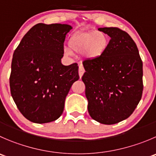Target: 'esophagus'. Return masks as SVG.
Wrapping results in <instances>:
<instances>
[{"label":"esophagus","mask_w":156,"mask_h":156,"mask_svg":"<svg viewBox=\"0 0 156 156\" xmlns=\"http://www.w3.org/2000/svg\"><path fill=\"white\" fill-rule=\"evenodd\" d=\"M84 72H85V71H84V67H83V66L82 65H80L79 69H78V74H79L80 78H81V77H82V75H84Z\"/></svg>","instance_id":"esophagus-1"}]
</instances>
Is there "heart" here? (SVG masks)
I'll use <instances>...</instances> for the list:
<instances>
[{"label":"heart","instance_id":"heart-1","mask_svg":"<svg viewBox=\"0 0 156 156\" xmlns=\"http://www.w3.org/2000/svg\"><path fill=\"white\" fill-rule=\"evenodd\" d=\"M108 46V37L102 32L78 31L69 38V49L65 48L64 52L66 55H72L73 52H82L84 58L94 60L101 58L105 53Z\"/></svg>","mask_w":156,"mask_h":156}]
</instances>
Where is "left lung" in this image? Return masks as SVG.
<instances>
[{"instance_id":"8db88e82","label":"left lung","mask_w":156,"mask_h":156,"mask_svg":"<svg viewBox=\"0 0 156 156\" xmlns=\"http://www.w3.org/2000/svg\"><path fill=\"white\" fill-rule=\"evenodd\" d=\"M98 30L110 37L105 53L83 62L87 110L91 118L111 125L126 120L143 94V62L138 48L126 32L117 27Z\"/></svg>"}]
</instances>
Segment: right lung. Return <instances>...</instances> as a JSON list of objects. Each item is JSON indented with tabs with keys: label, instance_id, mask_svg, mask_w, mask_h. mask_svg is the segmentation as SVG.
<instances>
[{
	"label": "right lung",
	"instance_id": "obj_1",
	"mask_svg": "<svg viewBox=\"0 0 156 156\" xmlns=\"http://www.w3.org/2000/svg\"><path fill=\"white\" fill-rule=\"evenodd\" d=\"M72 29L68 24H36L13 52L10 93L20 113L33 123L57 120L72 84L79 79L77 63L61 62L66 36Z\"/></svg>",
	"mask_w": 156,
	"mask_h": 156
}]
</instances>
